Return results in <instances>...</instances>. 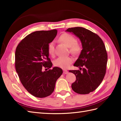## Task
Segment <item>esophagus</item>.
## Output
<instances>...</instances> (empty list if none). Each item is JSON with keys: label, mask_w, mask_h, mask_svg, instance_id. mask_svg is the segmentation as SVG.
Returning a JSON list of instances; mask_svg holds the SVG:
<instances>
[{"label": "esophagus", "mask_w": 121, "mask_h": 121, "mask_svg": "<svg viewBox=\"0 0 121 121\" xmlns=\"http://www.w3.org/2000/svg\"><path fill=\"white\" fill-rule=\"evenodd\" d=\"M67 73H68V71L67 70H63V74H67Z\"/></svg>", "instance_id": "esophagus-1"}]
</instances>
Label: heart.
Instances as JSON below:
<instances>
[{"label": "heart", "instance_id": "b5f03b06", "mask_svg": "<svg viewBox=\"0 0 121 121\" xmlns=\"http://www.w3.org/2000/svg\"><path fill=\"white\" fill-rule=\"evenodd\" d=\"M59 40L69 47V51L73 55H78L80 53L82 50L81 45L76 42L75 37L68 33H64L59 38ZM48 52L51 56L55 55V44L53 42H51L48 45ZM74 59L71 56H60L54 61L53 65L56 67L62 69L68 68L73 62Z\"/></svg>", "mask_w": 121, "mask_h": 121}]
</instances>
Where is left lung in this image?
<instances>
[{"instance_id":"obj_1","label":"left lung","mask_w":121,"mask_h":121,"mask_svg":"<svg viewBox=\"0 0 121 121\" xmlns=\"http://www.w3.org/2000/svg\"><path fill=\"white\" fill-rule=\"evenodd\" d=\"M66 31L78 37L83 47L74 64V66L80 68L81 71H69L76 76V80L72 84V88L78 94H89L100 85L106 74L108 61L106 47L98 35L84 27L69 28Z\"/></svg>"}]
</instances>
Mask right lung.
Returning <instances> with one entry per match:
<instances>
[{
	"label": "right lung",
	"instance_id": "obj_1",
	"mask_svg": "<svg viewBox=\"0 0 121 121\" xmlns=\"http://www.w3.org/2000/svg\"><path fill=\"white\" fill-rule=\"evenodd\" d=\"M56 34V30L33 32L20 42L15 50V67L20 80L36 97L44 98L52 94L56 80L63 73L58 67L43 71L52 65L47 48Z\"/></svg>",
	"mask_w": 121,
	"mask_h": 121
}]
</instances>
